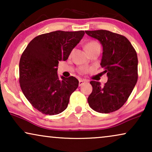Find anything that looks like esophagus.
<instances>
[{
  "instance_id": "obj_1",
  "label": "esophagus",
  "mask_w": 152,
  "mask_h": 152,
  "mask_svg": "<svg viewBox=\"0 0 152 152\" xmlns=\"http://www.w3.org/2000/svg\"><path fill=\"white\" fill-rule=\"evenodd\" d=\"M86 80H79V86H82V85H83L84 84V83H86Z\"/></svg>"
}]
</instances>
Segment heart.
Masks as SVG:
<instances>
[{"mask_svg": "<svg viewBox=\"0 0 152 152\" xmlns=\"http://www.w3.org/2000/svg\"><path fill=\"white\" fill-rule=\"evenodd\" d=\"M98 47H99V45L97 42H95V41H91V42L88 43L86 45L85 48H86V51H88V50H90L91 49L95 48H98Z\"/></svg>", "mask_w": 152, "mask_h": 152, "instance_id": "b5f03b06", "label": "heart"}]
</instances>
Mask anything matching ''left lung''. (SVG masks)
Returning <instances> with one entry per match:
<instances>
[{"mask_svg":"<svg viewBox=\"0 0 152 152\" xmlns=\"http://www.w3.org/2000/svg\"><path fill=\"white\" fill-rule=\"evenodd\" d=\"M103 48L100 65L107 82L91 81L93 91L88 97L91 109L102 113L117 111L126 102L138 80V57L130 41L122 35L108 30L85 31Z\"/></svg>","mask_w":152,"mask_h":152,"instance_id":"obj_1","label":"left lung"}]
</instances>
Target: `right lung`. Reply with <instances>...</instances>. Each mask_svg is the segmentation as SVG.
<instances>
[{
    "mask_svg": "<svg viewBox=\"0 0 152 152\" xmlns=\"http://www.w3.org/2000/svg\"><path fill=\"white\" fill-rule=\"evenodd\" d=\"M84 31H55L39 35L26 47L19 62V83L27 99L45 115H57L68 107L70 95L77 88L74 77L61 79L59 61L68 59Z\"/></svg>",
    "mask_w": 152,
    "mask_h": 152,
    "instance_id": "1",
    "label": "right lung"
}]
</instances>
